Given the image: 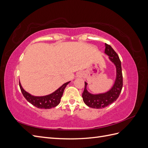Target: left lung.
Masks as SVG:
<instances>
[{"label":"left lung","mask_w":148,"mask_h":148,"mask_svg":"<svg viewBox=\"0 0 148 148\" xmlns=\"http://www.w3.org/2000/svg\"><path fill=\"white\" fill-rule=\"evenodd\" d=\"M105 53L116 67V78L113 86L110 90L104 93L93 95L89 92L86 87L88 83L84 82V89L82 97L85 104L94 109H102L111 104L117 99L123 86V77L121 62L117 53L110 45L105 44Z\"/></svg>","instance_id":"8db88e82"}]
</instances>
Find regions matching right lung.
<instances>
[{
    "instance_id": "1",
    "label": "right lung",
    "mask_w": 148,
    "mask_h": 148,
    "mask_svg": "<svg viewBox=\"0 0 148 148\" xmlns=\"http://www.w3.org/2000/svg\"><path fill=\"white\" fill-rule=\"evenodd\" d=\"M70 82L64 83L53 92L44 96H34L31 95L28 92L25 91V89L22 88L20 82H19V85L23 96L31 104L39 109H49L59 105L60 102V99L63 95L64 89L66 85Z\"/></svg>"
}]
</instances>
